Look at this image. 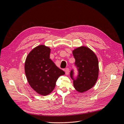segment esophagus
Segmentation results:
<instances>
[{
    "mask_svg": "<svg viewBox=\"0 0 124 124\" xmlns=\"http://www.w3.org/2000/svg\"><path fill=\"white\" fill-rule=\"evenodd\" d=\"M69 72H70V70H69V68H67L65 69V73H66V75H68L69 73Z\"/></svg>",
    "mask_w": 124,
    "mask_h": 124,
    "instance_id": "1",
    "label": "esophagus"
}]
</instances>
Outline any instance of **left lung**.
Segmentation results:
<instances>
[{
    "label": "left lung",
    "mask_w": 124,
    "mask_h": 124,
    "mask_svg": "<svg viewBox=\"0 0 124 124\" xmlns=\"http://www.w3.org/2000/svg\"><path fill=\"white\" fill-rule=\"evenodd\" d=\"M73 55L78 74L75 76L73 69L70 71V77L73 80L74 88L78 92L83 93L92 88L98 79V60L92 50L85 46L75 49Z\"/></svg>",
    "instance_id": "8db88e82"
}]
</instances>
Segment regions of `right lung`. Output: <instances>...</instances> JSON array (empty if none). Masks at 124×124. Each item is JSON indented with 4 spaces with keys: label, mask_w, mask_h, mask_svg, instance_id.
<instances>
[{
    "label": "right lung",
    "mask_w": 124,
    "mask_h": 124,
    "mask_svg": "<svg viewBox=\"0 0 124 124\" xmlns=\"http://www.w3.org/2000/svg\"><path fill=\"white\" fill-rule=\"evenodd\" d=\"M51 49L43 45L37 46L26 58L25 71L31 87L39 94L46 96L53 91L59 76L65 72L50 58Z\"/></svg>",
    "instance_id": "1"
}]
</instances>
